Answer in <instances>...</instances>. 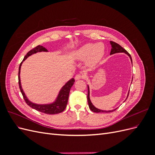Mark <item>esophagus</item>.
Returning a JSON list of instances; mask_svg holds the SVG:
<instances>
[{"mask_svg": "<svg viewBox=\"0 0 155 155\" xmlns=\"http://www.w3.org/2000/svg\"><path fill=\"white\" fill-rule=\"evenodd\" d=\"M85 78V76L82 74H77L76 76H75V79L76 80H79V79H84Z\"/></svg>", "mask_w": 155, "mask_h": 155, "instance_id": "1", "label": "esophagus"}]
</instances>
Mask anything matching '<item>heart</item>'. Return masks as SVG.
I'll return each instance as SVG.
<instances>
[{"instance_id": "b5f03b06", "label": "heart", "mask_w": 155, "mask_h": 155, "mask_svg": "<svg viewBox=\"0 0 155 155\" xmlns=\"http://www.w3.org/2000/svg\"><path fill=\"white\" fill-rule=\"evenodd\" d=\"M104 45L99 43H87L78 49L74 54V58L77 60H84L87 58L90 64L97 63L104 54Z\"/></svg>"}]
</instances>
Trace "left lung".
I'll list each match as a JSON object with an SVG mask.
<instances>
[{"label":"left lung","mask_w":155,"mask_h":155,"mask_svg":"<svg viewBox=\"0 0 155 155\" xmlns=\"http://www.w3.org/2000/svg\"><path fill=\"white\" fill-rule=\"evenodd\" d=\"M110 43L111 45V51H110V55H112V54H116V53H120V52H122V53H125L127 55L129 56V58L130 59V61H131V63H132V64H133V61H132V58H131V56L130 55L127 51L124 48L121 47V46L118 45V43H115V42H113V41H110ZM133 81V79H132ZM88 95H87V100H88V106H89V108H90V109L94 112H106V113H107V112H113L114 110H116L118 108H116V109H113V110H101V109H97V108L95 107L93 105V104H92V102L91 101V99H90V89H89V87L88 85ZM128 96H129V93L127 94V98L128 97ZM126 98V99H127Z\"/></svg>","instance_id":"left-lung-1"}]
</instances>
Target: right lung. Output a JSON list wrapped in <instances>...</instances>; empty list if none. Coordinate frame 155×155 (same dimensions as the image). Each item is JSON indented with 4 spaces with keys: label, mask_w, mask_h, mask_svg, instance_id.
<instances>
[{
    "label": "right lung",
    "mask_w": 155,
    "mask_h": 155,
    "mask_svg": "<svg viewBox=\"0 0 155 155\" xmlns=\"http://www.w3.org/2000/svg\"><path fill=\"white\" fill-rule=\"evenodd\" d=\"M41 51H48L47 49H46L43 46H37L35 48H33L25 56L24 59H23L21 63L20 64L19 68H18V85H19V88L22 94L24 97V100H25L26 103L28 105H29L30 107L33 108L37 111H39L41 112H43L45 114H55L60 113V112H62L67 107L68 100V96H69V92L70 91V88L74 85L75 82V80L74 78H72L71 79L66 83V84L61 88V89L58 97H56L55 100L51 103V104H34L31 101H30L26 96L25 95V93L22 90V88L21 86V78H20V72H21V68L22 62L25 61L29 56L31 55L32 54H36L37 52H41Z\"/></svg>",
    "instance_id": "obj_1"
}]
</instances>
